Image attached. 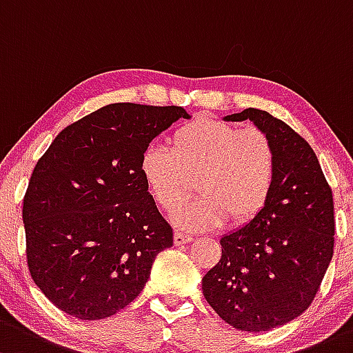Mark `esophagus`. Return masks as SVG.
<instances>
[{
    "label": "esophagus",
    "instance_id": "34e87169",
    "mask_svg": "<svg viewBox=\"0 0 353 353\" xmlns=\"http://www.w3.org/2000/svg\"><path fill=\"white\" fill-rule=\"evenodd\" d=\"M192 240L191 235H188V233L184 232H176L174 233V243L177 245V247H181V245H186Z\"/></svg>",
    "mask_w": 353,
    "mask_h": 353
}]
</instances>
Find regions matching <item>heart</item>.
Masks as SVG:
<instances>
[{
  "instance_id": "1",
  "label": "heart",
  "mask_w": 353,
  "mask_h": 353,
  "mask_svg": "<svg viewBox=\"0 0 353 353\" xmlns=\"http://www.w3.org/2000/svg\"><path fill=\"white\" fill-rule=\"evenodd\" d=\"M140 157V176L162 210H174L192 191L198 198L172 214L177 226L211 230L226 220L240 225L259 214L277 170L276 150L264 132L211 118H194Z\"/></svg>"
}]
</instances>
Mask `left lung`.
I'll return each mask as SVG.
<instances>
[{"mask_svg":"<svg viewBox=\"0 0 353 353\" xmlns=\"http://www.w3.org/2000/svg\"><path fill=\"white\" fill-rule=\"evenodd\" d=\"M223 120H250L264 132L277 170L259 214L220 239L221 259L203 277V294L233 328L269 332L307 310L323 281L335 243L332 189L313 148L283 120L255 108Z\"/></svg>","mask_w":353,"mask_h":353,"instance_id":"1","label":"left lung"}]
</instances>
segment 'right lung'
I'll return each instance as SVG.
<instances>
[{
    "mask_svg": "<svg viewBox=\"0 0 353 353\" xmlns=\"http://www.w3.org/2000/svg\"><path fill=\"white\" fill-rule=\"evenodd\" d=\"M181 106L113 103L59 133L23 199L27 261L52 304L79 320L118 313L145 288L159 252L174 243L140 176L148 143Z\"/></svg>",
    "mask_w": 353,
    "mask_h": 353,
    "instance_id": "right-lung-1",
    "label": "right lung"
}]
</instances>
